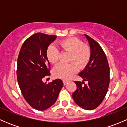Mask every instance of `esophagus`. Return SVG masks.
I'll return each mask as SVG.
<instances>
[{"label": "esophagus", "instance_id": "34e87169", "mask_svg": "<svg viewBox=\"0 0 127 127\" xmlns=\"http://www.w3.org/2000/svg\"><path fill=\"white\" fill-rule=\"evenodd\" d=\"M67 82H69L68 80H63V84H64V85H66V84H67Z\"/></svg>", "mask_w": 127, "mask_h": 127}]
</instances>
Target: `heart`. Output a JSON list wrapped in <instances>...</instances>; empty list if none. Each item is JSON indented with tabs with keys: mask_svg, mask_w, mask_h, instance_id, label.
Returning a JSON list of instances; mask_svg holds the SVG:
<instances>
[{
	"mask_svg": "<svg viewBox=\"0 0 127 127\" xmlns=\"http://www.w3.org/2000/svg\"><path fill=\"white\" fill-rule=\"evenodd\" d=\"M60 45L64 51L71 53L70 62H74L80 69L84 68L89 63L91 58L90 48L87 45H83L80 40L75 37H70L60 42ZM60 55L58 49L51 44L46 50V56L50 63L55 64L58 62ZM64 64H60L53 69L52 74L56 78L67 79L77 70L76 65L74 63Z\"/></svg>",
	"mask_w": 127,
	"mask_h": 127,
	"instance_id": "heart-1",
	"label": "heart"
}]
</instances>
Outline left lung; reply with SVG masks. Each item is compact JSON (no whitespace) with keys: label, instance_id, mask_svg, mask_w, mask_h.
Returning a JSON list of instances; mask_svg holds the SVG:
<instances>
[{"label":"left lung","instance_id":"8db88e82","mask_svg":"<svg viewBox=\"0 0 127 127\" xmlns=\"http://www.w3.org/2000/svg\"><path fill=\"white\" fill-rule=\"evenodd\" d=\"M91 51L89 63L79 75L82 82H74L77 90L72 93L74 102L82 108L93 110L103 101L109 85V66L106 55L98 42L84 34ZM84 81H87L85 84ZM84 84V85L83 84Z\"/></svg>","mask_w":127,"mask_h":127}]
</instances>
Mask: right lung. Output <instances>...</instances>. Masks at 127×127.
<instances>
[{
  "instance_id": "obj_1",
  "label": "right lung",
  "mask_w": 127,
  "mask_h": 127,
  "mask_svg": "<svg viewBox=\"0 0 127 127\" xmlns=\"http://www.w3.org/2000/svg\"><path fill=\"white\" fill-rule=\"evenodd\" d=\"M56 35L36 33L23 44L17 62V79L24 99L31 107L44 111L55 103L63 87L61 79L47 84L42 81L50 75V64L46 56L47 47Z\"/></svg>"
}]
</instances>
